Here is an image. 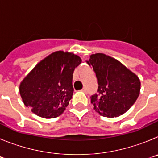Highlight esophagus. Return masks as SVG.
<instances>
[{"label":"esophagus","instance_id":"34e87169","mask_svg":"<svg viewBox=\"0 0 158 158\" xmlns=\"http://www.w3.org/2000/svg\"><path fill=\"white\" fill-rule=\"evenodd\" d=\"M82 92H84L85 93H87V89L86 88H83L82 89Z\"/></svg>","mask_w":158,"mask_h":158}]
</instances>
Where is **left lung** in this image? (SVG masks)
Listing matches in <instances>:
<instances>
[{
    "instance_id": "obj_1",
    "label": "left lung",
    "mask_w": 158,
    "mask_h": 158,
    "mask_svg": "<svg viewBox=\"0 0 158 158\" xmlns=\"http://www.w3.org/2000/svg\"><path fill=\"white\" fill-rule=\"evenodd\" d=\"M87 64L97 78V93L91 96L93 109L103 116H119L130 109L139 96V77L115 58L104 54L90 56Z\"/></svg>"
}]
</instances>
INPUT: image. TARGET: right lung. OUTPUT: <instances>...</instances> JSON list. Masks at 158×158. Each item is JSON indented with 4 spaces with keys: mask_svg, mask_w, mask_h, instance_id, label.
I'll use <instances>...</instances> for the list:
<instances>
[{
    "mask_svg": "<svg viewBox=\"0 0 158 158\" xmlns=\"http://www.w3.org/2000/svg\"><path fill=\"white\" fill-rule=\"evenodd\" d=\"M81 63L78 55L63 51H56L44 58L19 85L25 105L43 118L59 116L72 98L73 74Z\"/></svg>",
    "mask_w": 158,
    "mask_h": 158,
    "instance_id": "1",
    "label": "right lung"
}]
</instances>
